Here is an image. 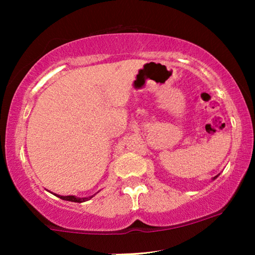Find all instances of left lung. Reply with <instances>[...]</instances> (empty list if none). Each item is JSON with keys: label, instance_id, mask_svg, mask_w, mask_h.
Returning a JSON list of instances; mask_svg holds the SVG:
<instances>
[{"label": "left lung", "instance_id": "left-lung-1", "mask_svg": "<svg viewBox=\"0 0 255 255\" xmlns=\"http://www.w3.org/2000/svg\"><path fill=\"white\" fill-rule=\"evenodd\" d=\"M218 175H219V174H218ZM218 175H216L215 177H214V179H212V180H215V179H217V177H218Z\"/></svg>", "mask_w": 255, "mask_h": 255}]
</instances>
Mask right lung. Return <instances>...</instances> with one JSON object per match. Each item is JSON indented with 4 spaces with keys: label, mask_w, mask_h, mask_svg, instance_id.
Listing matches in <instances>:
<instances>
[{
    "label": "right lung",
    "mask_w": 255,
    "mask_h": 255,
    "mask_svg": "<svg viewBox=\"0 0 255 255\" xmlns=\"http://www.w3.org/2000/svg\"><path fill=\"white\" fill-rule=\"evenodd\" d=\"M54 195H55V196H57V197L61 198V200H64V201L76 202V203H82V202H86V201L90 200V198H93L94 196H95L96 194H94L93 196H88V197H76V196H74V195H68V196H61V195H57V194H54Z\"/></svg>",
    "instance_id": "1"
}]
</instances>
